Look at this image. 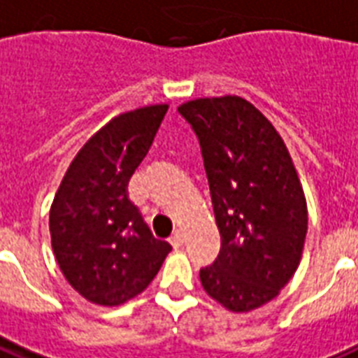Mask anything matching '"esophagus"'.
Returning <instances> with one entry per match:
<instances>
[{
  "label": "esophagus",
  "mask_w": 358,
  "mask_h": 358,
  "mask_svg": "<svg viewBox=\"0 0 358 358\" xmlns=\"http://www.w3.org/2000/svg\"><path fill=\"white\" fill-rule=\"evenodd\" d=\"M170 243L173 246H176V248H179V246H181L182 243H185V235H182L181 231H176V234H173L170 237Z\"/></svg>",
  "instance_id": "obj_1"
}]
</instances>
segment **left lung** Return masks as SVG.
<instances>
[{
    "label": "left lung",
    "mask_w": 358,
    "mask_h": 358,
    "mask_svg": "<svg viewBox=\"0 0 358 358\" xmlns=\"http://www.w3.org/2000/svg\"><path fill=\"white\" fill-rule=\"evenodd\" d=\"M196 132L220 231V252L199 271L203 289L231 312L273 301L295 274L308 209L289 151L273 123L235 95L177 108Z\"/></svg>",
    "instance_id": "obj_1"
}]
</instances>
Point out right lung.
Listing matches in <instances>:
<instances>
[{"label":"right lung","mask_w":358,"mask_h":358,"mask_svg":"<svg viewBox=\"0 0 358 358\" xmlns=\"http://www.w3.org/2000/svg\"><path fill=\"white\" fill-rule=\"evenodd\" d=\"M168 104L119 113L69 166L50 207L55 262L87 301L117 306L140 295L171 246L153 237L127 185L155 140Z\"/></svg>","instance_id":"add662e5"}]
</instances>
